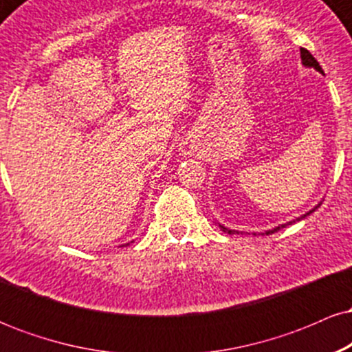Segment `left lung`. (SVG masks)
Returning a JSON list of instances; mask_svg holds the SVG:
<instances>
[{"label":"left lung","instance_id":"1","mask_svg":"<svg viewBox=\"0 0 352 352\" xmlns=\"http://www.w3.org/2000/svg\"><path fill=\"white\" fill-rule=\"evenodd\" d=\"M301 63H302V66L305 67H313V69H316L318 72H321L322 74V67L319 66V63L316 59L313 58V54H311V52L308 51V50H305V47H301ZM319 205H321V201H319V204L316 205V207H314L313 210H309L308 213H305V215H301V217H298L296 220H293V221H288V223H283V225H278V227H274V228H272V230H266V232L263 233V235H270V233H274V232H278V230H281V228H285L286 225H293V223H296V221H300V220H302V218H306L308 215H311V213L314 212V210H316ZM218 227H220L221 230H223L225 233H228V235H235V233H240V232H236V230H230V228H227V227H223V225H220L218 223ZM253 235H256V233H253Z\"/></svg>","mask_w":352,"mask_h":352}]
</instances>
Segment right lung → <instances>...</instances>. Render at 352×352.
<instances>
[{
    "instance_id": "add662e5",
    "label": "right lung",
    "mask_w": 352,
    "mask_h": 352,
    "mask_svg": "<svg viewBox=\"0 0 352 352\" xmlns=\"http://www.w3.org/2000/svg\"><path fill=\"white\" fill-rule=\"evenodd\" d=\"M127 245H129V243H127ZM122 246H124V245H122Z\"/></svg>"
}]
</instances>
